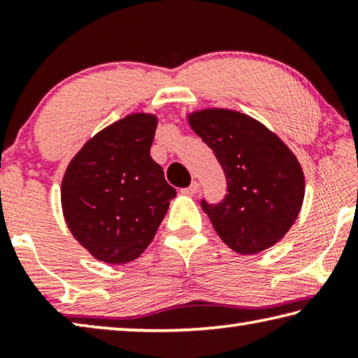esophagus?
Returning <instances> with one entry per match:
<instances>
[{
  "mask_svg": "<svg viewBox=\"0 0 358 358\" xmlns=\"http://www.w3.org/2000/svg\"><path fill=\"white\" fill-rule=\"evenodd\" d=\"M197 187H199V185L196 183V181H192L189 186L183 187V189H181V194H185V196H194V194L197 192Z\"/></svg>",
  "mask_w": 358,
  "mask_h": 358,
  "instance_id": "esophagus-1",
  "label": "esophagus"
}]
</instances>
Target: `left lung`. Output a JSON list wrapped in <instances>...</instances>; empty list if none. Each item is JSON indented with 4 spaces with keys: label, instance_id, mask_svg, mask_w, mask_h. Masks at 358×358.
Listing matches in <instances>:
<instances>
[{
    "label": "left lung",
    "instance_id": "obj_1",
    "mask_svg": "<svg viewBox=\"0 0 358 358\" xmlns=\"http://www.w3.org/2000/svg\"><path fill=\"white\" fill-rule=\"evenodd\" d=\"M189 123L226 175L221 202L201 199L216 234L240 254H257L280 241L305 196V177L292 151L240 112L211 108L192 113Z\"/></svg>",
    "mask_w": 358,
    "mask_h": 358
}]
</instances>
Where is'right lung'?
Masks as SVG:
<instances>
[{"label":"right lung","mask_w":358,"mask_h":358,"mask_svg":"<svg viewBox=\"0 0 358 358\" xmlns=\"http://www.w3.org/2000/svg\"><path fill=\"white\" fill-rule=\"evenodd\" d=\"M156 123L145 113L117 121L85 143L64 173V220L78 243L102 262L141 256L177 196L150 156Z\"/></svg>","instance_id":"1"}]
</instances>
